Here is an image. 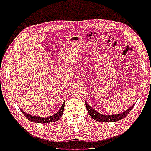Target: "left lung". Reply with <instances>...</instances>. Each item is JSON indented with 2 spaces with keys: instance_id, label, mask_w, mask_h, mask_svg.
Instances as JSON below:
<instances>
[{
  "instance_id": "left-lung-1",
  "label": "left lung",
  "mask_w": 151,
  "mask_h": 151,
  "mask_svg": "<svg viewBox=\"0 0 151 151\" xmlns=\"http://www.w3.org/2000/svg\"><path fill=\"white\" fill-rule=\"evenodd\" d=\"M85 106L87 108L88 112L89 115L91 117L92 119H94V120L99 121V122H116V121L121 120L123 118H125L126 116L128 115V113H129V112L132 110L133 107H134V104H133L132 106L129 107L128 110H126L125 111L122 112L121 113H118V114H113V115H104L102 113H98L97 111H96L94 109L91 107V106H89L87 104V102L85 101Z\"/></svg>"
}]
</instances>
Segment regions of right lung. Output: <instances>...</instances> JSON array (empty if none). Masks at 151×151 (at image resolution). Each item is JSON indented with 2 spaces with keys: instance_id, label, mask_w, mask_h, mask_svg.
Segmentation results:
<instances>
[{
  "instance_id": "1",
  "label": "right lung",
  "mask_w": 151,
  "mask_h": 151,
  "mask_svg": "<svg viewBox=\"0 0 151 151\" xmlns=\"http://www.w3.org/2000/svg\"><path fill=\"white\" fill-rule=\"evenodd\" d=\"M64 105H65V102L63 103V104L62 106H61L60 109V110H58L55 114H54V115L50 116H47V117L37 116L30 115V114H29V113H25V112L22 111V112L24 114V116H26L29 120H30L31 122H38V123H48V122H56V121H58L60 119L64 110Z\"/></svg>"
}]
</instances>
